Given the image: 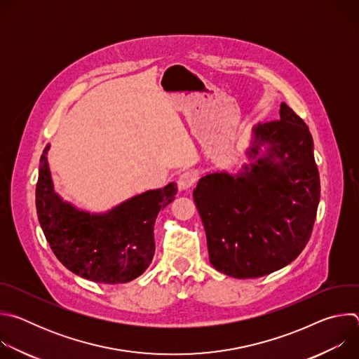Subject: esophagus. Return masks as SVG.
Wrapping results in <instances>:
<instances>
[{
	"instance_id": "34e87169",
	"label": "esophagus",
	"mask_w": 359,
	"mask_h": 359,
	"mask_svg": "<svg viewBox=\"0 0 359 359\" xmlns=\"http://www.w3.org/2000/svg\"><path fill=\"white\" fill-rule=\"evenodd\" d=\"M197 182V176L196 173L193 172H184L179 176V180H177V184L182 190H187L190 189L191 186H194V183Z\"/></svg>"
}]
</instances>
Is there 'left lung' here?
<instances>
[{
	"label": "left lung",
	"mask_w": 359,
	"mask_h": 359,
	"mask_svg": "<svg viewBox=\"0 0 359 359\" xmlns=\"http://www.w3.org/2000/svg\"><path fill=\"white\" fill-rule=\"evenodd\" d=\"M245 155L237 173H208L193 190L210 263L233 278L292 263L311 237L321 190L310 129L284 102L278 121L252 126Z\"/></svg>",
	"instance_id": "obj_1"
}]
</instances>
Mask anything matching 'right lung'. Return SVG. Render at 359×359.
Instances as JSON below:
<instances>
[{"label": "right lung", "mask_w": 359, "mask_h": 359, "mask_svg": "<svg viewBox=\"0 0 359 359\" xmlns=\"http://www.w3.org/2000/svg\"><path fill=\"white\" fill-rule=\"evenodd\" d=\"M46 144L35 190L38 220L57 259L74 274L95 283L122 284L137 278L155 255V222L175 200V182L136 194L104 213L65 201L54 189Z\"/></svg>", "instance_id": "1"}]
</instances>
